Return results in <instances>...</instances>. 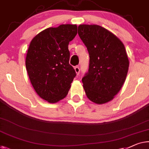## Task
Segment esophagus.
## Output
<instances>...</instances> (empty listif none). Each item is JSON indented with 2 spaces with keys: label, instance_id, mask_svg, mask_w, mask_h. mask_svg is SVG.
I'll list each match as a JSON object with an SVG mask.
<instances>
[{
  "label": "esophagus",
  "instance_id": "1",
  "mask_svg": "<svg viewBox=\"0 0 149 149\" xmlns=\"http://www.w3.org/2000/svg\"><path fill=\"white\" fill-rule=\"evenodd\" d=\"M74 70H75V72H76L77 74H79V72H80V68H79V66H75V67H74Z\"/></svg>",
  "mask_w": 149,
  "mask_h": 149
}]
</instances>
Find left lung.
<instances>
[{
  "mask_svg": "<svg viewBox=\"0 0 149 149\" xmlns=\"http://www.w3.org/2000/svg\"><path fill=\"white\" fill-rule=\"evenodd\" d=\"M80 38L89 54V70L82 79L87 97L97 104L112 100L126 80L129 60L124 45L97 25H80Z\"/></svg>",
  "mask_w": 149,
  "mask_h": 149,
  "instance_id": "8db88e82",
  "label": "left lung"
}]
</instances>
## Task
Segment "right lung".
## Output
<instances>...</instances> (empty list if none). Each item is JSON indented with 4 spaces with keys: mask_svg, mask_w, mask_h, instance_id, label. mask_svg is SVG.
<instances>
[{
    "mask_svg": "<svg viewBox=\"0 0 149 149\" xmlns=\"http://www.w3.org/2000/svg\"><path fill=\"white\" fill-rule=\"evenodd\" d=\"M77 33V25H60L41 31L29 44L25 60L29 78L38 95L49 103L65 97L76 76L68 46Z\"/></svg>",
    "mask_w": 149,
    "mask_h": 149,
    "instance_id": "add662e5",
    "label": "right lung"
}]
</instances>
